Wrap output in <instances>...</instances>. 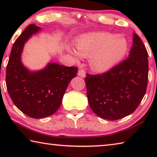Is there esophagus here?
I'll list each match as a JSON object with an SVG mask.
<instances>
[{
    "label": "esophagus",
    "mask_w": 157,
    "mask_h": 157,
    "mask_svg": "<svg viewBox=\"0 0 157 157\" xmlns=\"http://www.w3.org/2000/svg\"><path fill=\"white\" fill-rule=\"evenodd\" d=\"M78 75L79 77H82V78H85V77H86V73H85V72L83 70L79 71Z\"/></svg>",
    "instance_id": "34e87169"
}]
</instances>
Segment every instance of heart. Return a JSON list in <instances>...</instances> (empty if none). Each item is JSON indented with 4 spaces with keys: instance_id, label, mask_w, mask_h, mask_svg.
<instances>
[{
    "instance_id": "obj_1",
    "label": "heart",
    "mask_w": 157,
    "mask_h": 157,
    "mask_svg": "<svg viewBox=\"0 0 157 157\" xmlns=\"http://www.w3.org/2000/svg\"><path fill=\"white\" fill-rule=\"evenodd\" d=\"M77 51L68 48V51L75 59L89 57V64L97 72L109 70L125 57L129 49L123 36L107 33L87 34L75 43Z\"/></svg>"
}]
</instances>
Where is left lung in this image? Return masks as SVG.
I'll return each mask as SVG.
<instances>
[{
  "label": "left lung",
  "mask_w": 157,
  "mask_h": 157,
  "mask_svg": "<svg viewBox=\"0 0 157 157\" xmlns=\"http://www.w3.org/2000/svg\"><path fill=\"white\" fill-rule=\"evenodd\" d=\"M147 57L141 39L134 33L127 59L102 75L86 74L87 98L97 116L116 121L136 109L147 89Z\"/></svg>",
  "instance_id": "left-lung-1"
}]
</instances>
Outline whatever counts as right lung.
Wrapping results in <instances>:
<instances>
[{
	"label": "right lung",
	"instance_id": "right-lung-1",
	"mask_svg": "<svg viewBox=\"0 0 157 157\" xmlns=\"http://www.w3.org/2000/svg\"><path fill=\"white\" fill-rule=\"evenodd\" d=\"M41 30L35 24L29 25L15 41L6 69L7 89L16 107L33 118H42L55 113L78 68L49 62L44 68L31 71L23 66L21 54L32 35Z\"/></svg>",
	"mask_w": 157,
	"mask_h": 157
}]
</instances>
